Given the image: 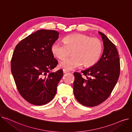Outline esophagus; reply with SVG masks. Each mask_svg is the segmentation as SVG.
I'll use <instances>...</instances> for the list:
<instances>
[{"label":"esophagus","instance_id":"34e87169","mask_svg":"<svg viewBox=\"0 0 132 132\" xmlns=\"http://www.w3.org/2000/svg\"><path fill=\"white\" fill-rule=\"evenodd\" d=\"M63 72H64V73H67V72H69V71L67 70H66V69H63Z\"/></svg>","mask_w":132,"mask_h":132}]
</instances>
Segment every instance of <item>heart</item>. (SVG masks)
I'll list each match as a JSON object with an SVG mask.
<instances>
[{
	"instance_id": "1",
	"label": "heart",
	"mask_w": 132,
	"mask_h": 132,
	"mask_svg": "<svg viewBox=\"0 0 132 132\" xmlns=\"http://www.w3.org/2000/svg\"><path fill=\"white\" fill-rule=\"evenodd\" d=\"M64 43L55 42L51 46V52L57 58L62 60L72 52V56L60 62V66L67 70H73L82 64L89 67L97 62L103 52L102 42L97 38L87 35L73 34L64 37Z\"/></svg>"
}]
</instances>
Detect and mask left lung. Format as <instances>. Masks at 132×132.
<instances>
[{
    "mask_svg": "<svg viewBox=\"0 0 132 132\" xmlns=\"http://www.w3.org/2000/svg\"><path fill=\"white\" fill-rule=\"evenodd\" d=\"M104 50L100 60L92 67L74 72L73 90L75 98L83 105L95 106L111 94L120 75V59L115 45L102 32Z\"/></svg>",
    "mask_w": 132,
    "mask_h": 132,
    "instance_id": "8db88e82",
    "label": "left lung"
}]
</instances>
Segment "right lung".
<instances>
[{
    "label": "right lung",
    "instance_id": "obj_1",
    "mask_svg": "<svg viewBox=\"0 0 132 132\" xmlns=\"http://www.w3.org/2000/svg\"><path fill=\"white\" fill-rule=\"evenodd\" d=\"M59 35L55 30H38L21 40L13 53L11 72L16 88L22 97L33 105L50 102L63 76L62 70L50 71L58 65L51 46Z\"/></svg>",
    "mask_w": 132,
    "mask_h": 132
}]
</instances>
